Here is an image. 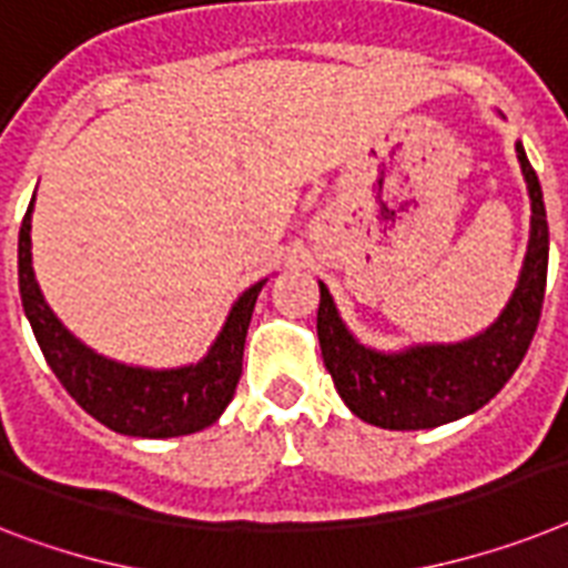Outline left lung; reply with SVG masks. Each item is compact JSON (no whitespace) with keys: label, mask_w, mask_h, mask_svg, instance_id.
Masks as SVG:
<instances>
[{"label":"left lung","mask_w":568,"mask_h":568,"mask_svg":"<svg viewBox=\"0 0 568 568\" xmlns=\"http://www.w3.org/2000/svg\"><path fill=\"white\" fill-rule=\"evenodd\" d=\"M531 196V241L514 298L496 325L458 345H424L406 354L363 348L336 316L334 298L318 284L316 331L325 368L357 418L383 429H433L481 409L517 372L542 313L548 273V223L540 180L517 142Z\"/></svg>","instance_id":"obj_1"}]
</instances>
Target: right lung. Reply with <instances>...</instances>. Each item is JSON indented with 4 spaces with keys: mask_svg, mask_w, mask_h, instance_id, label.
<instances>
[{
    "mask_svg": "<svg viewBox=\"0 0 568 568\" xmlns=\"http://www.w3.org/2000/svg\"><path fill=\"white\" fill-rule=\"evenodd\" d=\"M31 209L20 226V293L40 351L54 377L83 409L104 426L135 438H173L200 433L223 415L243 372V342L250 331L257 293L250 287L229 313L223 334L203 363L176 372H144L110 363L74 339L42 302L31 266Z\"/></svg>",
    "mask_w": 568,
    "mask_h": 568,
    "instance_id": "obj_1",
    "label": "right lung"
}]
</instances>
